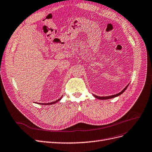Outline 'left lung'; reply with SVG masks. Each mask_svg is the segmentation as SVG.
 Wrapping results in <instances>:
<instances>
[{"mask_svg": "<svg viewBox=\"0 0 152 152\" xmlns=\"http://www.w3.org/2000/svg\"><path fill=\"white\" fill-rule=\"evenodd\" d=\"M128 85H127V86H126L124 89H123V90H122L120 93H118V94H114V95H112V96H102V97L96 96V95H93V96H94L95 98H96L99 99H111V98H115V97H116V96H119V95L121 94L123 92H124V91L126 90V88H128Z\"/></svg>", "mask_w": 152, "mask_h": 152, "instance_id": "left-lung-1", "label": "left lung"}]
</instances>
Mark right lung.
Listing matches in <instances>:
<instances>
[{"label": "right lung", "mask_w": 152, "mask_h": 152, "mask_svg": "<svg viewBox=\"0 0 152 152\" xmlns=\"http://www.w3.org/2000/svg\"><path fill=\"white\" fill-rule=\"evenodd\" d=\"M62 98V96L59 98V99H58V100H56V101H55V102H51V103H39V104H43V105H49V104H54V103H57V102H59V101L61 100V99Z\"/></svg>", "instance_id": "obj_1"}]
</instances>
